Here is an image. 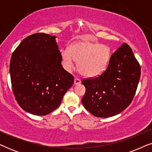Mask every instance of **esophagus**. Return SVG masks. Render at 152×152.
Here are the masks:
<instances>
[{
    "label": "esophagus",
    "instance_id": "esophagus-1",
    "mask_svg": "<svg viewBox=\"0 0 152 152\" xmlns=\"http://www.w3.org/2000/svg\"><path fill=\"white\" fill-rule=\"evenodd\" d=\"M80 83H81V80H80V79L75 78V80H74V84L77 85L79 84H80Z\"/></svg>",
    "mask_w": 152,
    "mask_h": 152
}]
</instances>
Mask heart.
<instances>
[{
    "instance_id": "obj_1",
    "label": "heart",
    "mask_w": 152,
    "mask_h": 152,
    "mask_svg": "<svg viewBox=\"0 0 152 152\" xmlns=\"http://www.w3.org/2000/svg\"><path fill=\"white\" fill-rule=\"evenodd\" d=\"M111 57V50L107 45L88 41H79L69 50L61 52L64 67L68 71L74 69V61L77 62L80 72L87 77H95L104 72Z\"/></svg>"
}]
</instances>
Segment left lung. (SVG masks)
<instances>
[{
    "label": "left lung",
    "instance_id": "left-lung-1",
    "mask_svg": "<svg viewBox=\"0 0 152 152\" xmlns=\"http://www.w3.org/2000/svg\"><path fill=\"white\" fill-rule=\"evenodd\" d=\"M140 77V66L132 50L124 43L110 58L107 70L99 77L85 79L82 104L92 115H118L130 104Z\"/></svg>",
    "mask_w": 152,
    "mask_h": 152
}]
</instances>
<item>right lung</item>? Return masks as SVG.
<instances>
[{"mask_svg":"<svg viewBox=\"0 0 152 152\" xmlns=\"http://www.w3.org/2000/svg\"><path fill=\"white\" fill-rule=\"evenodd\" d=\"M56 37L36 33L23 40L12 53L10 72L16 100L24 111L45 115L60 105L74 82L61 66Z\"/></svg>","mask_w":152,"mask_h":152,"instance_id":"1","label":"right lung"}]
</instances>
